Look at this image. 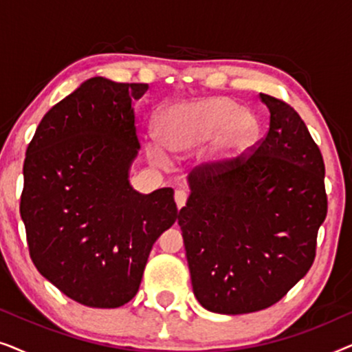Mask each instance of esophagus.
<instances>
[{
	"instance_id": "esophagus-1",
	"label": "esophagus",
	"mask_w": 352,
	"mask_h": 352,
	"mask_svg": "<svg viewBox=\"0 0 352 352\" xmlns=\"http://www.w3.org/2000/svg\"><path fill=\"white\" fill-rule=\"evenodd\" d=\"M175 201H176V205H177V210H181L182 206L186 205V201H187V194H186V192L184 190H176Z\"/></svg>"
}]
</instances>
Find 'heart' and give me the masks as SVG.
I'll return each mask as SVG.
<instances>
[{"label":"heart","mask_w":352,"mask_h":352,"mask_svg":"<svg viewBox=\"0 0 352 352\" xmlns=\"http://www.w3.org/2000/svg\"><path fill=\"white\" fill-rule=\"evenodd\" d=\"M157 131L163 145L177 155H187L211 139L205 160L210 166H219L252 144L258 123L252 112L239 109L232 99L205 98L163 109ZM164 148L160 142L148 144V153L160 165L168 162Z\"/></svg>","instance_id":"b5f03b06"}]
</instances>
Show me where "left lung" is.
<instances>
[{"instance_id": "obj_1", "label": "left lung", "mask_w": 352, "mask_h": 352, "mask_svg": "<svg viewBox=\"0 0 352 352\" xmlns=\"http://www.w3.org/2000/svg\"><path fill=\"white\" fill-rule=\"evenodd\" d=\"M271 113L248 158L187 177L177 224L194 295L218 314L272 306L309 271L327 216L322 153L295 109L259 94Z\"/></svg>"}]
</instances>
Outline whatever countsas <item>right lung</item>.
<instances>
[{
    "label": "right lung",
    "mask_w": 352,
    "mask_h": 352,
    "mask_svg": "<svg viewBox=\"0 0 352 352\" xmlns=\"http://www.w3.org/2000/svg\"><path fill=\"white\" fill-rule=\"evenodd\" d=\"M148 85L94 76L38 124L23 163L21 216L38 272L72 300H133L155 240L177 218L175 190L142 195L129 170L139 146L133 102Z\"/></svg>",
    "instance_id": "1"
}]
</instances>
